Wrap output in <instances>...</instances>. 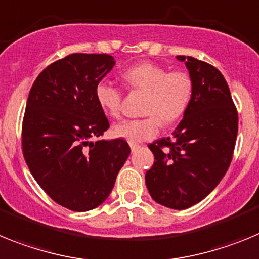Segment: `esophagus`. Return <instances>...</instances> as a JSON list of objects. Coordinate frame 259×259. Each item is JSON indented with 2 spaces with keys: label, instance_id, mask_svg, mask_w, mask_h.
Returning a JSON list of instances; mask_svg holds the SVG:
<instances>
[{
  "label": "esophagus",
  "instance_id": "1",
  "mask_svg": "<svg viewBox=\"0 0 259 259\" xmlns=\"http://www.w3.org/2000/svg\"><path fill=\"white\" fill-rule=\"evenodd\" d=\"M139 147H141V146L137 145V143H130V148H132V152H136Z\"/></svg>",
  "mask_w": 259,
  "mask_h": 259
}]
</instances>
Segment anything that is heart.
Wrapping results in <instances>:
<instances>
[{
    "label": "heart",
    "instance_id": "b5f03b06",
    "mask_svg": "<svg viewBox=\"0 0 259 259\" xmlns=\"http://www.w3.org/2000/svg\"><path fill=\"white\" fill-rule=\"evenodd\" d=\"M122 79L133 90L146 91L143 112L147 116L126 120L113 127V136L139 143L152 139L164 123H172L186 111L193 94L190 76L184 71H168L154 62H139L122 71ZM99 107L112 118L120 117L122 92L111 82L102 80L95 87Z\"/></svg>",
    "mask_w": 259,
    "mask_h": 259
}]
</instances>
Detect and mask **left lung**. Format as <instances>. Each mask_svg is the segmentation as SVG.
Masks as SVG:
<instances>
[{
    "label": "left lung",
    "instance_id": "left-lung-1",
    "mask_svg": "<svg viewBox=\"0 0 259 259\" xmlns=\"http://www.w3.org/2000/svg\"><path fill=\"white\" fill-rule=\"evenodd\" d=\"M193 83L190 103L172 138L148 145L155 156L146 186L156 203L185 210L207 197L232 160L238 117L223 74L190 56H177Z\"/></svg>",
    "mask_w": 259,
    "mask_h": 259
}]
</instances>
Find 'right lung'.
<instances>
[{
    "label": "right lung",
    "mask_w": 259,
    "mask_h": 259,
    "mask_svg": "<svg viewBox=\"0 0 259 259\" xmlns=\"http://www.w3.org/2000/svg\"><path fill=\"white\" fill-rule=\"evenodd\" d=\"M114 65L109 55L67 56L39 74L27 99L26 163L42 190L69 210L100 206L130 154L121 138L92 141L109 127L95 87Z\"/></svg>",
    "instance_id": "right-lung-1"
}]
</instances>
